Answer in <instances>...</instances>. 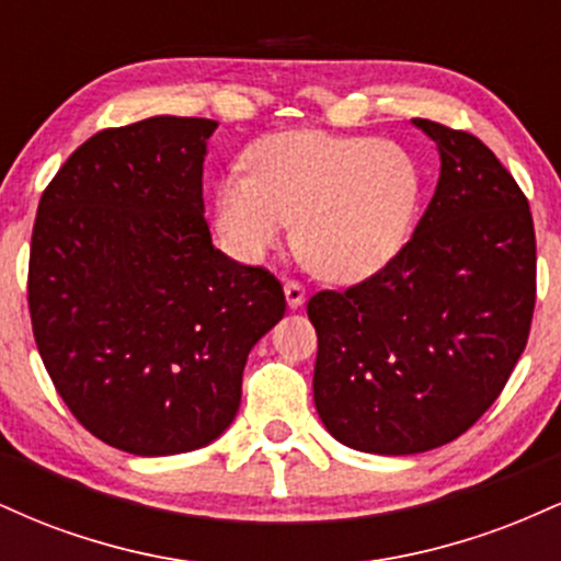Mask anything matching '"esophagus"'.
<instances>
[{
	"instance_id": "esophagus-1",
	"label": "esophagus",
	"mask_w": 561,
	"mask_h": 561,
	"mask_svg": "<svg viewBox=\"0 0 561 561\" xmlns=\"http://www.w3.org/2000/svg\"><path fill=\"white\" fill-rule=\"evenodd\" d=\"M285 298H287V306L293 308H300L302 302H306V289L298 282H285Z\"/></svg>"
}]
</instances>
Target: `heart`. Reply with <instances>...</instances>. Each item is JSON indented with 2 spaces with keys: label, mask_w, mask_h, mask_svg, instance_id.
<instances>
[{
  "label": "heart",
  "mask_w": 561,
  "mask_h": 561,
  "mask_svg": "<svg viewBox=\"0 0 561 561\" xmlns=\"http://www.w3.org/2000/svg\"><path fill=\"white\" fill-rule=\"evenodd\" d=\"M250 171L216 186V231L234 259L255 263L295 218V250L321 279L362 282L409 242L424 195L420 160L396 141L293 128L261 137Z\"/></svg>",
  "instance_id": "obj_1"
}]
</instances>
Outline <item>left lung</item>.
<instances>
[{
    "instance_id": "1",
    "label": "left lung",
    "mask_w": 561,
    "mask_h": 561,
    "mask_svg": "<svg viewBox=\"0 0 561 561\" xmlns=\"http://www.w3.org/2000/svg\"><path fill=\"white\" fill-rule=\"evenodd\" d=\"M440 176L396 261L308 300L319 353L313 403L334 440L411 456L456 440L523 356L536 308L530 205L467 131L414 118Z\"/></svg>"
}]
</instances>
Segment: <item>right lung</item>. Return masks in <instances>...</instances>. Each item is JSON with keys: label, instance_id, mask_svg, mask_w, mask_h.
Returning a JSON list of instances; mask_svg holds the SVG:
<instances>
[{"label": "right lung", "instance_id": "add662e5", "mask_svg": "<svg viewBox=\"0 0 561 561\" xmlns=\"http://www.w3.org/2000/svg\"><path fill=\"white\" fill-rule=\"evenodd\" d=\"M216 121L105 128L36 210L28 308L73 416L134 456L186 454L234 422L250 351L285 317L272 274L214 248L203 160Z\"/></svg>", "mask_w": 561, "mask_h": 561}]
</instances>
